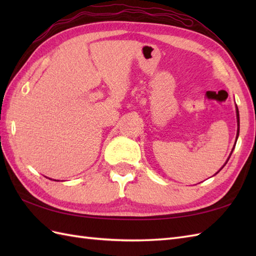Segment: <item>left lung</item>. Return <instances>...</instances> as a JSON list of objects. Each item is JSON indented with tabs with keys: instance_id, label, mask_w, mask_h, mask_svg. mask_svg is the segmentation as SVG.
Here are the masks:
<instances>
[{
	"instance_id": "left-lung-1",
	"label": "left lung",
	"mask_w": 256,
	"mask_h": 256,
	"mask_svg": "<svg viewBox=\"0 0 256 256\" xmlns=\"http://www.w3.org/2000/svg\"><path fill=\"white\" fill-rule=\"evenodd\" d=\"M236 122H238V131H236V140H238V133H240V116H238V106H236ZM233 150H234V148H233ZM233 150H232V152H233ZM232 152H231V154H232ZM231 154H230V156H231ZM230 156L228 157V160H226V162H228V160H229ZM226 164H224V166H222V167L220 168L219 172L222 170V168H224V167L226 166ZM219 172H216V174H218ZM216 174H214V175H216Z\"/></svg>"
}]
</instances>
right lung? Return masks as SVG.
Returning a JSON list of instances; mask_svg holds the SVG:
<instances>
[{"label":"right lung","mask_w":256,"mask_h":256,"mask_svg":"<svg viewBox=\"0 0 256 256\" xmlns=\"http://www.w3.org/2000/svg\"><path fill=\"white\" fill-rule=\"evenodd\" d=\"M55 182H59V180H55Z\"/></svg>","instance_id":"obj_1"}]
</instances>
